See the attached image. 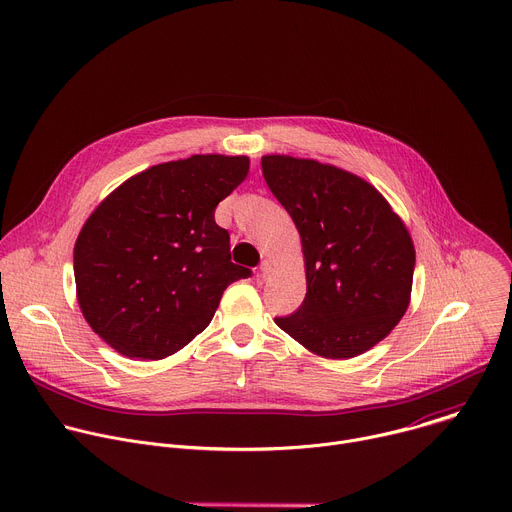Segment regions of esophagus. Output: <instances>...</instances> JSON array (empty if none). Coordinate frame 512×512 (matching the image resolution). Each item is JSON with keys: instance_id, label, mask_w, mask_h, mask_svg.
I'll list each match as a JSON object with an SVG mask.
<instances>
[{"instance_id": "1", "label": "esophagus", "mask_w": 512, "mask_h": 512, "mask_svg": "<svg viewBox=\"0 0 512 512\" xmlns=\"http://www.w3.org/2000/svg\"><path fill=\"white\" fill-rule=\"evenodd\" d=\"M271 269H273L271 261H269V259H263L261 265H259V277H261V279H267L269 273H271Z\"/></svg>"}]
</instances>
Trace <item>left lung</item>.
Returning <instances> with one entry per match:
<instances>
[{
	"instance_id": "8db88e82",
	"label": "left lung",
	"mask_w": 512,
	"mask_h": 512,
	"mask_svg": "<svg viewBox=\"0 0 512 512\" xmlns=\"http://www.w3.org/2000/svg\"><path fill=\"white\" fill-rule=\"evenodd\" d=\"M263 178L294 221L306 298L275 324L310 352L344 360L371 350L409 308L415 247L367 180L316 160L263 156Z\"/></svg>"
}]
</instances>
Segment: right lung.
Wrapping results in <instances>:
<instances>
[{
	"label": "right lung",
	"mask_w": 512,
	"mask_h": 512,
	"mask_svg": "<svg viewBox=\"0 0 512 512\" xmlns=\"http://www.w3.org/2000/svg\"><path fill=\"white\" fill-rule=\"evenodd\" d=\"M247 172V156L196 154L131 176L91 212L75 243L77 300L111 348L137 360L178 352L251 275L214 223Z\"/></svg>",
	"instance_id": "add662e5"
}]
</instances>
